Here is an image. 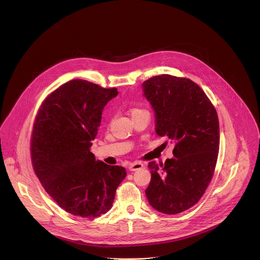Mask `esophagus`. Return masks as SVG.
Wrapping results in <instances>:
<instances>
[{
  "label": "esophagus",
  "mask_w": 260,
  "mask_h": 260,
  "mask_svg": "<svg viewBox=\"0 0 260 260\" xmlns=\"http://www.w3.org/2000/svg\"><path fill=\"white\" fill-rule=\"evenodd\" d=\"M144 167V164L142 162H139V161H136V162H133L129 165V170L130 171H137V170H140Z\"/></svg>",
  "instance_id": "obj_1"
}]
</instances>
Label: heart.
<instances>
[{
  "label": "heart",
  "instance_id": "1",
  "mask_svg": "<svg viewBox=\"0 0 260 260\" xmlns=\"http://www.w3.org/2000/svg\"><path fill=\"white\" fill-rule=\"evenodd\" d=\"M143 111H146V110H143V109L138 108V107H132V108L130 109V114H131V116H134V115H136V114Z\"/></svg>",
  "mask_w": 260,
  "mask_h": 260
}]
</instances>
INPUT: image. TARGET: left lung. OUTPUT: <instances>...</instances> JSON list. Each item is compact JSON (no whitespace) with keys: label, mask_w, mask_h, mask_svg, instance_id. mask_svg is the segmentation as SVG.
I'll return each mask as SVG.
<instances>
[{"label":"left lung","mask_w":260,"mask_h":260,"mask_svg":"<svg viewBox=\"0 0 260 260\" xmlns=\"http://www.w3.org/2000/svg\"><path fill=\"white\" fill-rule=\"evenodd\" d=\"M143 96L155 113V132L174 143V158L149 162L151 181L145 190L150 205L177 214L195 205L209 185L219 151L215 108L193 81L171 75L150 78Z\"/></svg>","instance_id":"1"}]
</instances>
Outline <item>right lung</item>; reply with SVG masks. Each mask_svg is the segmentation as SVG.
<instances>
[{"label":"right lung","instance_id":"1","mask_svg":"<svg viewBox=\"0 0 260 260\" xmlns=\"http://www.w3.org/2000/svg\"><path fill=\"white\" fill-rule=\"evenodd\" d=\"M117 95L116 88L75 79L51 93L38 112L31 140L34 171L46 192L76 216L108 212L126 177L124 167L107 165L90 152L103 109Z\"/></svg>","mask_w":260,"mask_h":260}]
</instances>
